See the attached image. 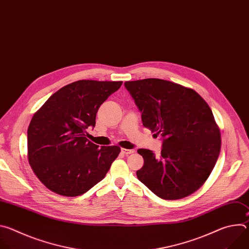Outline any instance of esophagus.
Wrapping results in <instances>:
<instances>
[{
    "label": "esophagus",
    "mask_w": 249,
    "mask_h": 249,
    "mask_svg": "<svg viewBox=\"0 0 249 249\" xmlns=\"http://www.w3.org/2000/svg\"><path fill=\"white\" fill-rule=\"evenodd\" d=\"M121 153L124 154V155H130V154L135 153V150H129V149H124V148H122V149H121Z\"/></svg>",
    "instance_id": "1"
}]
</instances>
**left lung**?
Segmentation results:
<instances>
[{"label":"left lung","mask_w":249,"mask_h":249,"mask_svg":"<svg viewBox=\"0 0 249 249\" xmlns=\"http://www.w3.org/2000/svg\"><path fill=\"white\" fill-rule=\"evenodd\" d=\"M143 125L163 138L160 159L139 149L144 165L138 179L164 200H178L208 179L221 151V133L203 97L190 88L160 79L125 82Z\"/></svg>","instance_id":"left-lung-1"}]
</instances>
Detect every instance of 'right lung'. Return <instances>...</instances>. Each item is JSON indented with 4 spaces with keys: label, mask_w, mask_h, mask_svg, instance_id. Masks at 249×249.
I'll return each mask as SVG.
<instances>
[{
    "label": "right lung",
    "mask_w": 249,
    "mask_h": 249,
    "mask_svg": "<svg viewBox=\"0 0 249 249\" xmlns=\"http://www.w3.org/2000/svg\"><path fill=\"white\" fill-rule=\"evenodd\" d=\"M122 82L81 80L53 93L34 113L27 129L28 162L51 191L80 196L101 181L118 157V146H99L87 139L99 106Z\"/></svg>",
    "instance_id": "add662e5"
}]
</instances>
